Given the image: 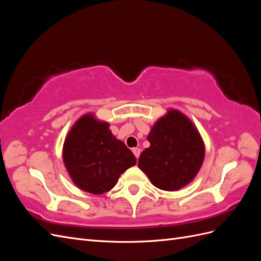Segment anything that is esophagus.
<instances>
[{
	"label": "esophagus",
	"instance_id": "34e87169",
	"mask_svg": "<svg viewBox=\"0 0 261 261\" xmlns=\"http://www.w3.org/2000/svg\"><path fill=\"white\" fill-rule=\"evenodd\" d=\"M140 152H141V150H140L139 148H134V149H133V153L135 154L137 160H138V158H139V155H140Z\"/></svg>",
	"mask_w": 261,
	"mask_h": 261
}]
</instances>
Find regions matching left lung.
Segmentation results:
<instances>
[{"label": "left lung", "instance_id": "1", "mask_svg": "<svg viewBox=\"0 0 261 261\" xmlns=\"http://www.w3.org/2000/svg\"><path fill=\"white\" fill-rule=\"evenodd\" d=\"M150 147L141 152L138 167L163 191L187 185L199 171L204 148L195 126L175 110L160 118L148 135Z\"/></svg>", "mask_w": 261, "mask_h": 261}]
</instances>
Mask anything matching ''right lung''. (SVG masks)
Returning <instances> with one entry per match:
<instances>
[{
    "label": "right lung",
    "mask_w": 261,
    "mask_h": 261,
    "mask_svg": "<svg viewBox=\"0 0 261 261\" xmlns=\"http://www.w3.org/2000/svg\"><path fill=\"white\" fill-rule=\"evenodd\" d=\"M63 159L74 183L88 193L100 195L113 188L136 158L109 130V124L85 115L65 140Z\"/></svg>",
    "instance_id": "obj_1"
}]
</instances>
